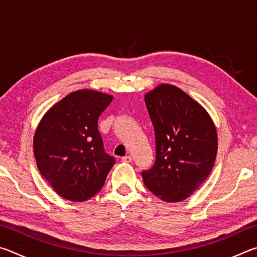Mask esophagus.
Returning <instances> with one entry per match:
<instances>
[{"mask_svg":"<svg viewBox=\"0 0 257 257\" xmlns=\"http://www.w3.org/2000/svg\"><path fill=\"white\" fill-rule=\"evenodd\" d=\"M121 161L124 163H130L133 161V158L130 155H125V156H123V158H121Z\"/></svg>","mask_w":257,"mask_h":257,"instance_id":"esophagus-1","label":"esophagus"}]
</instances>
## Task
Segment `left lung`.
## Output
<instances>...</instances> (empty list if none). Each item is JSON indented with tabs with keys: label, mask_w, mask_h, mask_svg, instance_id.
<instances>
[{
	"label": "left lung",
	"mask_w": 257,
	"mask_h": 257,
	"mask_svg": "<svg viewBox=\"0 0 257 257\" xmlns=\"http://www.w3.org/2000/svg\"><path fill=\"white\" fill-rule=\"evenodd\" d=\"M155 134V162L143 171L147 189L164 202L188 198L212 171L217 135L201 104L180 88L161 84L145 95Z\"/></svg>",
	"instance_id": "left-lung-1"
}]
</instances>
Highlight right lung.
<instances>
[{"mask_svg": "<svg viewBox=\"0 0 257 257\" xmlns=\"http://www.w3.org/2000/svg\"><path fill=\"white\" fill-rule=\"evenodd\" d=\"M112 99L92 89L72 92L38 124L34 135L37 168L61 197L84 202L102 189L115 159L104 151L97 121Z\"/></svg>", "mask_w": 257, "mask_h": 257, "instance_id": "1", "label": "right lung"}]
</instances>
